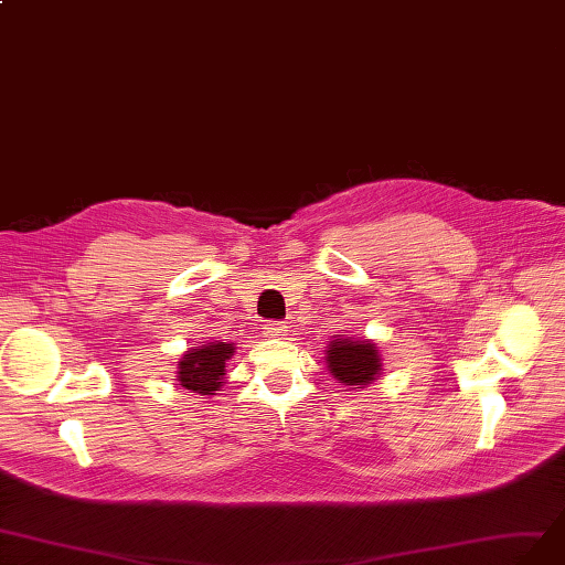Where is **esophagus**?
Instances as JSON below:
<instances>
[{
    "label": "esophagus",
    "mask_w": 565,
    "mask_h": 565,
    "mask_svg": "<svg viewBox=\"0 0 565 565\" xmlns=\"http://www.w3.org/2000/svg\"><path fill=\"white\" fill-rule=\"evenodd\" d=\"M265 335H277V332H281L284 330V323L281 321H269V323H265Z\"/></svg>",
    "instance_id": "34e87169"
}]
</instances>
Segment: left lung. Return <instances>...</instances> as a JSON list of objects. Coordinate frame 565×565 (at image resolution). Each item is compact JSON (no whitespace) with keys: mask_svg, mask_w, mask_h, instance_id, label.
<instances>
[{"mask_svg":"<svg viewBox=\"0 0 565 565\" xmlns=\"http://www.w3.org/2000/svg\"><path fill=\"white\" fill-rule=\"evenodd\" d=\"M328 367L342 384L356 386V388H363L365 384H370L382 370L377 347L361 340L332 342L328 347Z\"/></svg>","mask_w":565,"mask_h":565,"instance_id":"1","label":"left lung"}]
</instances>
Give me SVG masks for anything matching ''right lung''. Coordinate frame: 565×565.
I'll list each match as a JSON object with an SVG mask.
<instances>
[{"instance_id": "right-lung-1", "label": "right lung", "mask_w": 565, "mask_h": 565, "mask_svg": "<svg viewBox=\"0 0 565 565\" xmlns=\"http://www.w3.org/2000/svg\"><path fill=\"white\" fill-rule=\"evenodd\" d=\"M233 344L209 342L202 349L188 351L179 363V382L188 391L212 395L223 384L225 361L233 356Z\"/></svg>"}]
</instances>
